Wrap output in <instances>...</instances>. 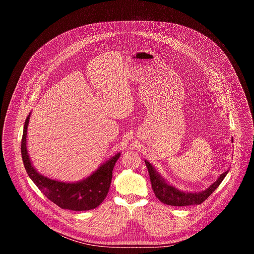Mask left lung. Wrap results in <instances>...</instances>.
Returning a JSON list of instances; mask_svg holds the SVG:
<instances>
[{
  "label": "left lung",
  "mask_w": 254,
  "mask_h": 254,
  "mask_svg": "<svg viewBox=\"0 0 254 254\" xmlns=\"http://www.w3.org/2000/svg\"><path fill=\"white\" fill-rule=\"evenodd\" d=\"M233 140V139H232ZM148 168L150 179L152 183V188L156 197L163 202L164 204L171 206H189V205H199L203 203L217 188L221 184L224 178L226 177L228 171L221 174L220 177L215 182L209 186L205 191L192 193V192H183L180 191L174 186L167 183V181L160 176V174L155 170V168L148 162L144 161Z\"/></svg>",
  "instance_id": "obj_1"
}]
</instances>
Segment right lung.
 Returning a JSON list of instances; mask_svg holds the SVG:
<instances>
[{"instance_id": "add662e5", "label": "right lung", "mask_w": 254, "mask_h": 254, "mask_svg": "<svg viewBox=\"0 0 254 254\" xmlns=\"http://www.w3.org/2000/svg\"><path fill=\"white\" fill-rule=\"evenodd\" d=\"M30 115L24 125L21 153L24 167L30 179L38 189L54 204L62 209L72 211H86L99 206L110 190L113 170L121 157V153L103 163L94 173L75 183H66L52 180L39 174L32 166L27 151V128Z\"/></svg>"}]
</instances>
